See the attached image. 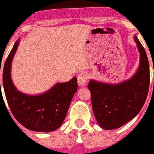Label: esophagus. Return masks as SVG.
<instances>
[{
  "instance_id": "obj_1",
  "label": "esophagus",
  "mask_w": 154,
  "mask_h": 154,
  "mask_svg": "<svg viewBox=\"0 0 154 154\" xmlns=\"http://www.w3.org/2000/svg\"><path fill=\"white\" fill-rule=\"evenodd\" d=\"M88 73L87 72H82L77 76V82L80 86H83L86 83L87 80H88Z\"/></svg>"
}]
</instances>
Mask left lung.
Returning <instances> with one entry per match:
<instances>
[{
    "instance_id": "1",
    "label": "left lung",
    "mask_w": 154,
    "mask_h": 154,
    "mask_svg": "<svg viewBox=\"0 0 154 154\" xmlns=\"http://www.w3.org/2000/svg\"><path fill=\"white\" fill-rule=\"evenodd\" d=\"M140 53V65L136 73L119 84H107L91 80L92 108L99 125L104 129L120 128L141 111L149 87V65L146 50L134 36Z\"/></svg>"
}]
</instances>
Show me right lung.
I'll list each match as a JSON object with an SVG mask.
<instances>
[{"instance_id":"1","label":"right lung","mask_w":154,"mask_h":154,"mask_svg":"<svg viewBox=\"0 0 154 154\" xmlns=\"http://www.w3.org/2000/svg\"><path fill=\"white\" fill-rule=\"evenodd\" d=\"M18 45L19 40L15 42L3 68L4 90L9 109L16 120L26 129L45 133L54 131L64 122L72 97L77 92V77L67 82L57 83L40 95L23 94L14 86L11 78V65ZM0 89L1 97V82Z\"/></svg>"}]
</instances>
